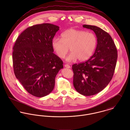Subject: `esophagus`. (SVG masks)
<instances>
[{
	"mask_svg": "<svg viewBox=\"0 0 130 130\" xmlns=\"http://www.w3.org/2000/svg\"><path fill=\"white\" fill-rule=\"evenodd\" d=\"M64 67H65L66 68H69V69H70V68H71L70 66V65H69V64H65V65H64Z\"/></svg>",
	"mask_w": 130,
	"mask_h": 130,
	"instance_id": "esophagus-1",
	"label": "esophagus"
}]
</instances>
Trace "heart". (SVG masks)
Listing matches in <instances>:
<instances>
[{
  "instance_id": "1",
  "label": "heart",
  "mask_w": 130,
  "mask_h": 130,
  "mask_svg": "<svg viewBox=\"0 0 130 130\" xmlns=\"http://www.w3.org/2000/svg\"><path fill=\"white\" fill-rule=\"evenodd\" d=\"M61 37L53 39L52 48L57 56L63 58L70 47L71 52L66 57L68 62L77 59L80 61L88 60L93 55L97 45L95 35L83 30L70 28L63 32Z\"/></svg>"
}]
</instances>
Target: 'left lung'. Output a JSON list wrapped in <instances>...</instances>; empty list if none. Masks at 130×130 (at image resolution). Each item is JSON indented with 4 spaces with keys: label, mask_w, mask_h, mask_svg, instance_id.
Returning <instances> with one entry per match:
<instances>
[{
    "label": "left lung",
    "mask_w": 130,
    "mask_h": 130,
    "mask_svg": "<svg viewBox=\"0 0 130 130\" xmlns=\"http://www.w3.org/2000/svg\"><path fill=\"white\" fill-rule=\"evenodd\" d=\"M83 26L94 31L98 43L94 54L88 60L72 66L73 84L78 93L90 96L102 91L110 82L118 54L115 44L108 32L94 25Z\"/></svg>",
    "instance_id": "left-lung-1"
}]
</instances>
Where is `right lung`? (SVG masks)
<instances>
[{"label":"right lung","instance_id":"obj_1","mask_svg":"<svg viewBox=\"0 0 130 130\" xmlns=\"http://www.w3.org/2000/svg\"><path fill=\"white\" fill-rule=\"evenodd\" d=\"M59 27L50 23L30 26L17 38L13 47L14 73L26 91L43 97L54 89L55 78L63 68L62 60L53 53L52 41Z\"/></svg>","mask_w":130,"mask_h":130}]
</instances>
